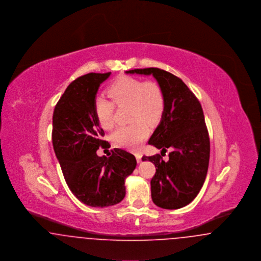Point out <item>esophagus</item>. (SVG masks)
Listing matches in <instances>:
<instances>
[{
    "mask_svg": "<svg viewBox=\"0 0 261 261\" xmlns=\"http://www.w3.org/2000/svg\"><path fill=\"white\" fill-rule=\"evenodd\" d=\"M136 160L137 162H141V161H142V153H140V152H136Z\"/></svg>",
    "mask_w": 261,
    "mask_h": 261,
    "instance_id": "obj_1",
    "label": "esophagus"
}]
</instances>
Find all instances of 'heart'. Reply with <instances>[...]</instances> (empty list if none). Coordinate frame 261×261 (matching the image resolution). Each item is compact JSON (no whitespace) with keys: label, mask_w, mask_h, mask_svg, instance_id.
Returning <instances> with one entry per match:
<instances>
[{"label":"heart","mask_w":261,"mask_h":261,"mask_svg":"<svg viewBox=\"0 0 261 261\" xmlns=\"http://www.w3.org/2000/svg\"><path fill=\"white\" fill-rule=\"evenodd\" d=\"M108 95L112 99L99 97L95 100L94 111L99 126L106 130L113 127L115 106H127L130 124L117 128L112 134V143L120 148L137 150L149 135V125L156 124L165 110V95L155 81H144L128 75L117 77Z\"/></svg>","instance_id":"heart-1"}]
</instances>
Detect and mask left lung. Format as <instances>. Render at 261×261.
Returning a JSON list of instances; mask_svg holds the SVG:
<instances>
[{
	"label": "left lung",
	"instance_id": "8db88e82",
	"mask_svg": "<svg viewBox=\"0 0 261 261\" xmlns=\"http://www.w3.org/2000/svg\"><path fill=\"white\" fill-rule=\"evenodd\" d=\"M131 74L152 75L165 95L161 123L149 140V145L169 152L168 162L161 154L143 156L155 165L150 180L151 199L165 210H178L198 196L204 183L211 143L199 99L177 76L155 67L132 69Z\"/></svg>",
	"mask_w": 261,
	"mask_h": 261
}]
</instances>
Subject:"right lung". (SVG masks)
<instances>
[{
    "label": "right lung",
    "mask_w": 261,
    "mask_h": 261,
    "mask_svg": "<svg viewBox=\"0 0 261 261\" xmlns=\"http://www.w3.org/2000/svg\"><path fill=\"white\" fill-rule=\"evenodd\" d=\"M111 75L88 73L72 81L55 107L51 140L62 174L72 194L93 207L114 205L124 199L125 179L134 171L135 156L113 149L99 156L110 143L97 120L94 105L99 85Z\"/></svg>",
    "instance_id": "add662e5"
}]
</instances>
